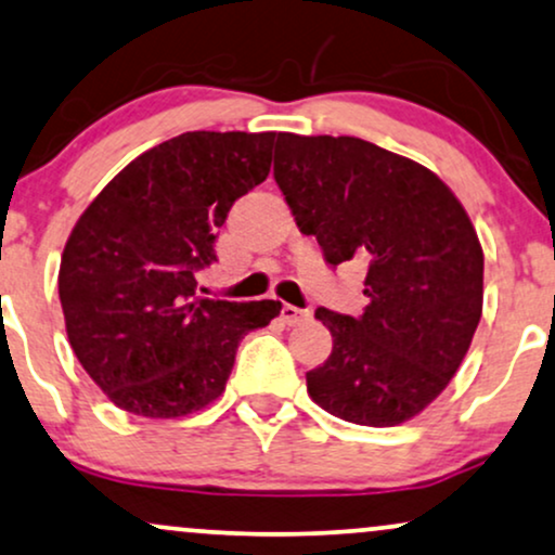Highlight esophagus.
Instances as JSON below:
<instances>
[{"label":"esophagus","mask_w":555,"mask_h":555,"mask_svg":"<svg viewBox=\"0 0 555 555\" xmlns=\"http://www.w3.org/2000/svg\"><path fill=\"white\" fill-rule=\"evenodd\" d=\"M310 318V310H299L295 305H282V320L286 325H297Z\"/></svg>","instance_id":"1"}]
</instances>
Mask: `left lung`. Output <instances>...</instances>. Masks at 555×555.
I'll return each mask as SVG.
<instances>
[{"label":"left lung","mask_w":555,"mask_h":555,"mask_svg":"<svg viewBox=\"0 0 555 555\" xmlns=\"http://www.w3.org/2000/svg\"><path fill=\"white\" fill-rule=\"evenodd\" d=\"M273 178L331 266L366 263L364 315L318 307L333 351L307 392L359 426L411 422L455 377L483 312L468 211L429 168L357 137L276 133Z\"/></svg>","instance_id":"8db88e82"}]
</instances>
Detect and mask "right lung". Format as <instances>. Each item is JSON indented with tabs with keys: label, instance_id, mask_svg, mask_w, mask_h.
Here are the masks:
<instances>
[{
	"label": "right lung",
	"instance_id": "add662e5",
	"mask_svg": "<svg viewBox=\"0 0 555 555\" xmlns=\"http://www.w3.org/2000/svg\"><path fill=\"white\" fill-rule=\"evenodd\" d=\"M276 133L185 131L131 159L77 219L59 269L66 336L118 409L202 411L224 392L245 333L282 302L196 295L227 211L271 170Z\"/></svg>",
	"mask_w": 555,
	"mask_h": 555
}]
</instances>
